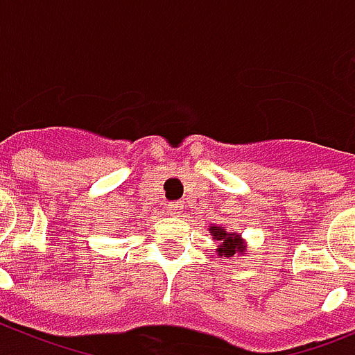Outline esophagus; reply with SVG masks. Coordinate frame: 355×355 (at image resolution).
<instances>
[{
    "label": "esophagus",
    "mask_w": 355,
    "mask_h": 355,
    "mask_svg": "<svg viewBox=\"0 0 355 355\" xmlns=\"http://www.w3.org/2000/svg\"><path fill=\"white\" fill-rule=\"evenodd\" d=\"M182 208H184L182 202H171V204H168V211H171V214H180Z\"/></svg>",
    "instance_id": "34e87169"
}]
</instances>
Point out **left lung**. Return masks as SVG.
<instances>
[{
    "instance_id": "left-lung-1",
    "label": "left lung",
    "mask_w": 355,
    "mask_h": 355,
    "mask_svg": "<svg viewBox=\"0 0 355 355\" xmlns=\"http://www.w3.org/2000/svg\"><path fill=\"white\" fill-rule=\"evenodd\" d=\"M209 235L218 243V257H223L227 260H235L237 257H247L248 245L245 239L239 233H229L227 229L221 225H209Z\"/></svg>"
}]
</instances>
